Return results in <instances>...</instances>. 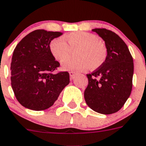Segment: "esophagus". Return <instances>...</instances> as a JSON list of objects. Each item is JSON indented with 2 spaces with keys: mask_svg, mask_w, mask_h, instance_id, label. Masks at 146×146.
<instances>
[{
  "mask_svg": "<svg viewBox=\"0 0 146 146\" xmlns=\"http://www.w3.org/2000/svg\"><path fill=\"white\" fill-rule=\"evenodd\" d=\"M69 74H70V79H73V78L75 77V76L76 75V73L74 72V71H70V72H69Z\"/></svg>",
  "mask_w": 146,
  "mask_h": 146,
  "instance_id": "34e87169",
  "label": "esophagus"
}]
</instances>
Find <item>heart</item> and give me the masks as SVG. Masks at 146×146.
<instances>
[{
    "label": "heart",
    "mask_w": 146,
    "mask_h": 146,
    "mask_svg": "<svg viewBox=\"0 0 146 146\" xmlns=\"http://www.w3.org/2000/svg\"><path fill=\"white\" fill-rule=\"evenodd\" d=\"M67 44L63 38L53 39L50 44L52 56L62 62L69 55L70 49L78 48L76 59H67L62 63L64 70L82 71L88 67L95 70L101 67L105 62L108 50L105 43L98 39L94 34L83 31L73 32L65 36Z\"/></svg>",
    "instance_id": "obj_1"
}]
</instances>
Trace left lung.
I'll use <instances>...</instances> for the list:
<instances>
[{"instance_id":"8db88e82","label":"left lung","mask_w":146,"mask_h":146,"mask_svg":"<svg viewBox=\"0 0 146 146\" xmlns=\"http://www.w3.org/2000/svg\"><path fill=\"white\" fill-rule=\"evenodd\" d=\"M92 31L104 40L108 55L101 67L87 74L88 85L84 90V100L94 111L111 114L119 111L131 95L133 58L128 46L115 33L103 28Z\"/></svg>"}]
</instances>
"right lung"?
Here are the masks:
<instances>
[{
	"instance_id": "right-lung-1",
	"label": "right lung",
	"mask_w": 146,
	"mask_h": 146,
	"mask_svg": "<svg viewBox=\"0 0 146 146\" xmlns=\"http://www.w3.org/2000/svg\"><path fill=\"white\" fill-rule=\"evenodd\" d=\"M60 32L36 29L17 44L11 62V85L19 103L33 111L51 107L70 83L67 71L53 73L60 66L50 50Z\"/></svg>"
}]
</instances>
